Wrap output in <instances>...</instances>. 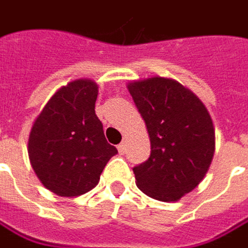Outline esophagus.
Masks as SVG:
<instances>
[{"label": "esophagus", "instance_id": "1", "mask_svg": "<svg viewBox=\"0 0 248 248\" xmlns=\"http://www.w3.org/2000/svg\"><path fill=\"white\" fill-rule=\"evenodd\" d=\"M117 150H118V152H120V155H124V154L127 152V145H125L124 142H121V144L117 147Z\"/></svg>", "mask_w": 248, "mask_h": 248}]
</instances>
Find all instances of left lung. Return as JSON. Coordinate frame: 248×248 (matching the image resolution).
<instances>
[{"label": "left lung", "instance_id": "8db88e82", "mask_svg": "<svg viewBox=\"0 0 248 248\" xmlns=\"http://www.w3.org/2000/svg\"><path fill=\"white\" fill-rule=\"evenodd\" d=\"M145 121L150 158L134 167L137 186L150 198L176 202L202 182L215 154V127L204 104L176 80L128 83Z\"/></svg>", "mask_w": 248, "mask_h": 248}]
</instances>
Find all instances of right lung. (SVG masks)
<instances>
[{"label":"right lung","mask_w":248,"mask_h":248,"mask_svg":"<svg viewBox=\"0 0 248 248\" xmlns=\"http://www.w3.org/2000/svg\"><path fill=\"white\" fill-rule=\"evenodd\" d=\"M97 94L93 80L67 83L31 128V165L45 187L59 196H80L96 187L106 164L118 152L107 142L94 111Z\"/></svg>","instance_id":"add662e5"}]
</instances>
